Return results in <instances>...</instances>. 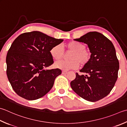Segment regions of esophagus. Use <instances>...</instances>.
I'll return each instance as SVG.
<instances>
[{"label": "esophagus", "mask_w": 127, "mask_h": 127, "mask_svg": "<svg viewBox=\"0 0 127 127\" xmlns=\"http://www.w3.org/2000/svg\"><path fill=\"white\" fill-rule=\"evenodd\" d=\"M67 73H68V71H62V74H64V75H65V74H66Z\"/></svg>", "instance_id": "1"}]
</instances>
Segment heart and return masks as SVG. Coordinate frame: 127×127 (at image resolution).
<instances>
[{
  "mask_svg": "<svg viewBox=\"0 0 127 127\" xmlns=\"http://www.w3.org/2000/svg\"><path fill=\"white\" fill-rule=\"evenodd\" d=\"M65 47L67 52H71L69 56V61L57 62L56 66L63 70L74 69L80 64L84 66L89 63L91 59V52L85 49V45L80 42L71 41L67 43ZM50 53L54 60H61L64 56V51L60 44H57L51 48Z\"/></svg>",
  "mask_w": 127,
  "mask_h": 127,
  "instance_id": "b5f03b06",
  "label": "heart"
}]
</instances>
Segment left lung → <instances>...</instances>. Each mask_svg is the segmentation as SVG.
<instances>
[{
	"label": "left lung",
	"instance_id": "obj_1",
	"mask_svg": "<svg viewBox=\"0 0 127 127\" xmlns=\"http://www.w3.org/2000/svg\"><path fill=\"white\" fill-rule=\"evenodd\" d=\"M88 45L91 59L70 83L71 88L85 100L96 102L110 93L118 78L119 61L112 42L98 32H90L74 39Z\"/></svg>",
	"mask_w": 127,
	"mask_h": 127
}]
</instances>
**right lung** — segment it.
Segmentation results:
<instances>
[{
  "label": "right lung",
  "instance_id": "add662e5",
  "mask_svg": "<svg viewBox=\"0 0 127 127\" xmlns=\"http://www.w3.org/2000/svg\"><path fill=\"white\" fill-rule=\"evenodd\" d=\"M63 41L39 31L25 32L15 39L6 55V75L17 95L34 100L51 90L62 70L46 68L54 63L51 48Z\"/></svg>",
  "mask_w": 127,
  "mask_h": 127
}]
</instances>
